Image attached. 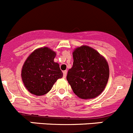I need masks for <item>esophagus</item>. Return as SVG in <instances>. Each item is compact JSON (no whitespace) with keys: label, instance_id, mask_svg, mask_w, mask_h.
<instances>
[{"label":"esophagus","instance_id":"esophagus-1","mask_svg":"<svg viewBox=\"0 0 133 133\" xmlns=\"http://www.w3.org/2000/svg\"><path fill=\"white\" fill-rule=\"evenodd\" d=\"M63 77H66V74H67V71L66 70L63 71Z\"/></svg>","mask_w":133,"mask_h":133}]
</instances>
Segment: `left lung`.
Wrapping results in <instances>:
<instances>
[{
  "label": "left lung",
  "instance_id": "8db88e82",
  "mask_svg": "<svg viewBox=\"0 0 133 133\" xmlns=\"http://www.w3.org/2000/svg\"><path fill=\"white\" fill-rule=\"evenodd\" d=\"M72 55L73 66L66 76L68 83L79 98H96L103 91L108 81V63L99 52L88 46L76 48Z\"/></svg>",
  "mask_w": 133,
  "mask_h": 133
}]
</instances>
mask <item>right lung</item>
<instances>
[{
	"instance_id": "1",
	"label": "right lung",
	"mask_w": 133,
	"mask_h": 133,
	"mask_svg": "<svg viewBox=\"0 0 133 133\" xmlns=\"http://www.w3.org/2000/svg\"><path fill=\"white\" fill-rule=\"evenodd\" d=\"M56 53L48 47L34 50L25 61L21 71L23 83L27 90L42 96L52 89L54 84L63 77L59 65L54 61Z\"/></svg>"
}]
</instances>
